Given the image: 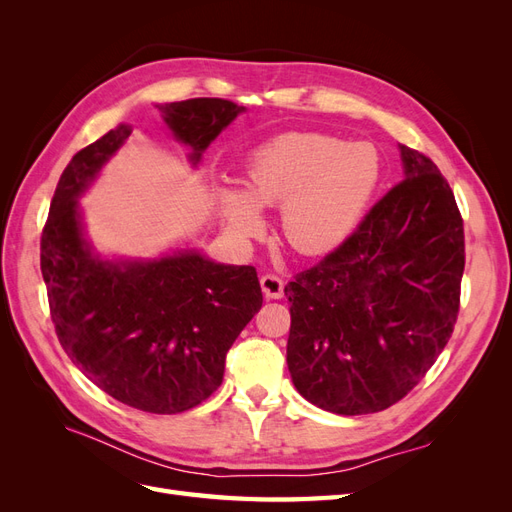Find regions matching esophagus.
<instances>
[{
	"mask_svg": "<svg viewBox=\"0 0 512 512\" xmlns=\"http://www.w3.org/2000/svg\"><path fill=\"white\" fill-rule=\"evenodd\" d=\"M260 288L267 299H282L284 297V280L275 273H265L260 277Z\"/></svg>",
	"mask_w": 512,
	"mask_h": 512,
	"instance_id": "esophagus-1",
	"label": "esophagus"
}]
</instances>
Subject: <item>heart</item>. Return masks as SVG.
Listing matches in <instances>:
<instances>
[{
	"label": "heart",
	"instance_id": "b5f03b06",
	"mask_svg": "<svg viewBox=\"0 0 512 512\" xmlns=\"http://www.w3.org/2000/svg\"><path fill=\"white\" fill-rule=\"evenodd\" d=\"M382 175L369 143H346L320 132H286L256 147L245 162V185H222L220 207L239 235L265 226L260 207L282 205V232L294 252L329 254L363 220Z\"/></svg>",
	"mask_w": 512,
	"mask_h": 512
}]
</instances>
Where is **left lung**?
<instances>
[{
	"instance_id": "1",
	"label": "left lung",
	"mask_w": 512,
	"mask_h": 512,
	"mask_svg": "<svg viewBox=\"0 0 512 512\" xmlns=\"http://www.w3.org/2000/svg\"><path fill=\"white\" fill-rule=\"evenodd\" d=\"M404 181L352 235L284 288L297 391L344 416L386 410L423 380L453 335L466 267L451 185L399 145Z\"/></svg>"
}]
</instances>
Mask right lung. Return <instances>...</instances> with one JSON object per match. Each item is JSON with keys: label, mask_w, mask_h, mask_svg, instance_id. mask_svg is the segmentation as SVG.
<instances>
[{"label": "right lung", "mask_w": 512, "mask_h": 512, "mask_svg": "<svg viewBox=\"0 0 512 512\" xmlns=\"http://www.w3.org/2000/svg\"><path fill=\"white\" fill-rule=\"evenodd\" d=\"M196 166L245 108L222 98L156 104ZM119 123L70 160L40 239V269L61 348L98 389L136 410L196 408L224 378L226 352L262 307L256 269L196 250L106 260L87 241L79 198L128 141Z\"/></svg>", "instance_id": "obj_1"}]
</instances>
